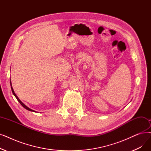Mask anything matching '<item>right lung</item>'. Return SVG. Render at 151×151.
<instances>
[{
    "label": "right lung",
    "mask_w": 151,
    "mask_h": 151,
    "mask_svg": "<svg viewBox=\"0 0 151 151\" xmlns=\"http://www.w3.org/2000/svg\"><path fill=\"white\" fill-rule=\"evenodd\" d=\"M10 86H11V89H12V93H13V94H14V96H15V97L17 98V99L18 100V101L20 103V104L22 105V106L24 108V109H26L27 110H29V111H31V112H36L35 110H32V109H29V107H28L27 106H26L25 104H24L20 100H19V98L18 97V96L16 95V94L15 93V92H14V89H13V88H12V83H11V80H10Z\"/></svg>",
    "instance_id": "add662e5"
}]
</instances>
